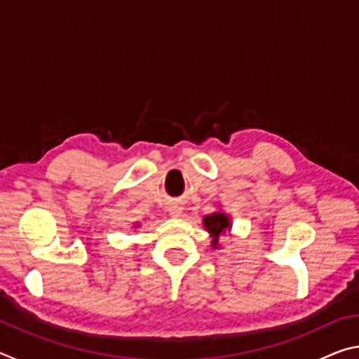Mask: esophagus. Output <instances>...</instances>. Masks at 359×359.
I'll use <instances>...</instances> for the list:
<instances>
[{
    "label": "esophagus",
    "instance_id": "1",
    "mask_svg": "<svg viewBox=\"0 0 359 359\" xmlns=\"http://www.w3.org/2000/svg\"><path fill=\"white\" fill-rule=\"evenodd\" d=\"M168 212H169V215H172V217H180V214H182V208L179 204H171L168 208Z\"/></svg>",
    "mask_w": 359,
    "mask_h": 359
}]
</instances>
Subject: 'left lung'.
I'll return each instance as SVG.
<instances>
[{"instance_id": "8db88e82", "label": "left lung", "mask_w": 359, "mask_h": 359, "mask_svg": "<svg viewBox=\"0 0 359 359\" xmlns=\"http://www.w3.org/2000/svg\"><path fill=\"white\" fill-rule=\"evenodd\" d=\"M203 223L204 228L208 229L212 236V247L217 248L220 236L226 233V229L231 228L229 217L226 214H223V212H215V214L205 215L203 218Z\"/></svg>"}]
</instances>
